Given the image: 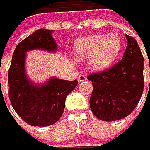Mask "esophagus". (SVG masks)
I'll return each instance as SVG.
<instances>
[{"label": "esophagus", "instance_id": "obj_1", "mask_svg": "<svg viewBox=\"0 0 150 150\" xmlns=\"http://www.w3.org/2000/svg\"><path fill=\"white\" fill-rule=\"evenodd\" d=\"M86 81V76L84 75H80L78 76V81L79 82H82V81Z\"/></svg>", "mask_w": 150, "mask_h": 150}]
</instances>
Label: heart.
<instances>
[{
    "label": "heart",
    "instance_id": "heart-1",
    "mask_svg": "<svg viewBox=\"0 0 150 150\" xmlns=\"http://www.w3.org/2000/svg\"><path fill=\"white\" fill-rule=\"evenodd\" d=\"M123 47L118 33L89 35L76 40L74 52L78 59H88L89 66L95 71L110 67L119 57Z\"/></svg>",
    "mask_w": 150,
    "mask_h": 150
}]
</instances>
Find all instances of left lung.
Wrapping results in <instances>:
<instances>
[{
    "label": "left lung",
    "instance_id": "left-lung-1",
    "mask_svg": "<svg viewBox=\"0 0 150 150\" xmlns=\"http://www.w3.org/2000/svg\"><path fill=\"white\" fill-rule=\"evenodd\" d=\"M127 46L122 59L100 72L87 76L93 82L90 107L93 115L103 121L128 116L143 94L144 57L136 40L126 35Z\"/></svg>",
    "mask_w": 150,
    "mask_h": 150
}]
</instances>
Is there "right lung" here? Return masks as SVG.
I'll return each instance as SVG.
<instances>
[{
  "label": "right lung",
  "instance_id": "obj_1",
  "mask_svg": "<svg viewBox=\"0 0 150 150\" xmlns=\"http://www.w3.org/2000/svg\"><path fill=\"white\" fill-rule=\"evenodd\" d=\"M52 31L40 29L18 44L8 70L9 98L16 113L33 127H48L63 115L65 99L78 81L52 78L47 83L36 86L27 78L24 69L26 52L43 49L54 52L57 44Z\"/></svg>",
  "mask_w": 150,
  "mask_h": 150
}]
</instances>
